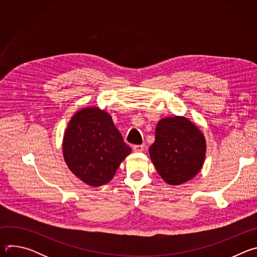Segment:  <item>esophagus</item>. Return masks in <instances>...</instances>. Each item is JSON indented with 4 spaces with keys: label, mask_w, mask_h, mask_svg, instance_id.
Here are the masks:
<instances>
[{
    "label": "esophagus",
    "mask_w": 257,
    "mask_h": 257,
    "mask_svg": "<svg viewBox=\"0 0 257 257\" xmlns=\"http://www.w3.org/2000/svg\"><path fill=\"white\" fill-rule=\"evenodd\" d=\"M144 144H139V145H134L133 146V151L135 152V153H141V152H143L144 151Z\"/></svg>",
    "instance_id": "esophagus-1"
}]
</instances>
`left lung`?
I'll return each mask as SVG.
<instances>
[{
	"label": "left lung",
	"instance_id": "obj_1",
	"mask_svg": "<svg viewBox=\"0 0 257 257\" xmlns=\"http://www.w3.org/2000/svg\"><path fill=\"white\" fill-rule=\"evenodd\" d=\"M206 151L203 134L185 117L160 120L151 159L161 177L170 185L183 184L201 170Z\"/></svg>",
	"mask_w": 257,
	"mask_h": 257
}]
</instances>
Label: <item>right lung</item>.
Listing matches in <instances>:
<instances>
[{
	"mask_svg": "<svg viewBox=\"0 0 257 257\" xmlns=\"http://www.w3.org/2000/svg\"><path fill=\"white\" fill-rule=\"evenodd\" d=\"M131 153L112 117L98 107H84L72 117L63 139V155L70 171L89 186L111 181Z\"/></svg>",
	"mask_w": 257,
	"mask_h": 257,
	"instance_id": "right-lung-1",
	"label": "right lung"
}]
</instances>
